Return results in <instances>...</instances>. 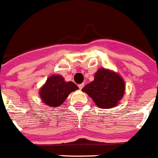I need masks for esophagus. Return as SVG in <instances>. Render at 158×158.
<instances>
[{
  "label": "esophagus",
  "mask_w": 158,
  "mask_h": 158,
  "mask_svg": "<svg viewBox=\"0 0 158 158\" xmlns=\"http://www.w3.org/2000/svg\"><path fill=\"white\" fill-rule=\"evenodd\" d=\"M83 86H84V83H81V84H79V88L80 89H82V88H83Z\"/></svg>",
  "instance_id": "esophagus-1"
}]
</instances>
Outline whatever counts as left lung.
I'll return each instance as SVG.
<instances>
[{"mask_svg":"<svg viewBox=\"0 0 158 158\" xmlns=\"http://www.w3.org/2000/svg\"><path fill=\"white\" fill-rule=\"evenodd\" d=\"M101 109H109L118 105L123 97L126 85L118 73L105 69H98L94 80L82 89Z\"/></svg>","mask_w":158,"mask_h":158,"instance_id":"1","label":"left lung"}]
</instances>
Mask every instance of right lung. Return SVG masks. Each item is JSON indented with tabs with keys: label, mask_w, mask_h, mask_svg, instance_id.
Here are the masks:
<instances>
[{
	"label": "right lung",
	"mask_w": 158,
	"mask_h": 158,
	"mask_svg": "<svg viewBox=\"0 0 158 158\" xmlns=\"http://www.w3.org/2000/svg\"><path fill=\"white\" fill-rule=\"evenodd\" d=\"M79 89L74 82H65L59 75L50 76L40 89L43 103L50 107H58L64 103L69 94Z\"/></svg>",
	"instance_id": "obj_1"
}]
</instances>
